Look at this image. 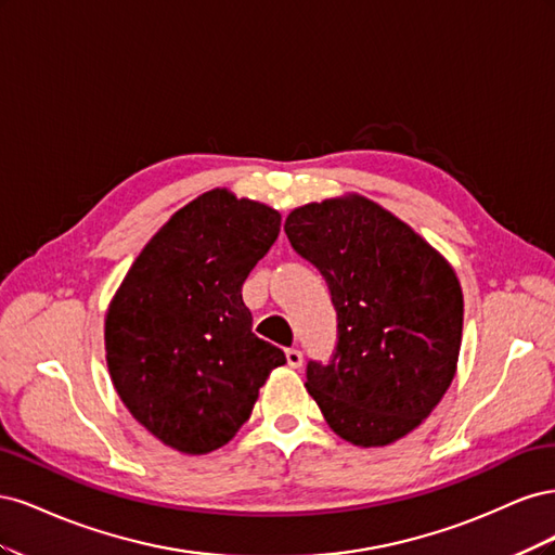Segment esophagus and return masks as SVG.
I'll list each match as a JSON object with an SVG mask.
<instances>
[{
	"label": "esophagus",
	"instance_id": "1",
	"mask_svg": "<svg viewBox=\"0 0 555 555\" xmlns=\"http://www.w3.org/2000/svg\"><path fill=\"white\" fill-rule=\"evenodd\" d=\"M284 357H287V363H289L292 367H300V365H304V354H300L298 349H287V351H284Z\"/></svg>",
	"mask_w": 555,
	"mask_h": 555
}]
</instances>
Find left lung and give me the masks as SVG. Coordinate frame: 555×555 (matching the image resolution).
<instances>
[{
  "label": "left lung",
  "instance_id": "8db88e82",
  "mask_svg": "<svg viewBox=\"0 0 555 555\" xmlns=\"http://www.w3.org/2000/svg\"><path fill=\"white\" fill-rule=\"evenodd\" d=\"M284 231L324 275L338 312V347L326 365L308 363V393L351 444L405 438L456 375V271L410 224L354 192L294 208Z\"/></svg>",
  "mask_w": 555,
  "mask_h": 555
}]
</instances>
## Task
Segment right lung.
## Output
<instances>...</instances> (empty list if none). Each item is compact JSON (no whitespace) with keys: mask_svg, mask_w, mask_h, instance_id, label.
Returning <instances> with one entry per match:
<instances>
[{"mask_svg":"<svg viewBox=\"0 0 555 555\" xmlns=\"http://www.w3.org/2000/svg\"><path fill=\"white\" fill-rule=\"evenodd\" d=\"M278 233L275 208L215 188L171 215L111 298V382L162 444L190 456L224 447L287 363L251 333L241 294Z\"/></svg>","mask_w":555,"mask_h":555,"instance_id":"right-lung-1","label":"right lung"}]
</instances>
